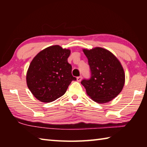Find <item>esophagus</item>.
<instances>
[{
    "mask_svg": "<svg viewBox=\"0 0 147 147\" xmlns=\"http://www.w3.org/2000/svg\"><path fill=\"white\" fill-rule=\"evenodd\" d=\"M76 79H77L78 82H81V80H82V76H80L78 77H77Z\"/></svg>",
    "mask_w": 147,
    "mask_h": 147,
    "instance_id": "obj_1",
    "label": "esophagus"
}]
</instances>
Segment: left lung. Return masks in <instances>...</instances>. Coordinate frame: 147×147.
<instances>
[{"label": "left lung", "mask_w": 147, "mask_h": 147, "mask_svg": "<svg viewBox=\"0 0 147 147\" xmlns=\"http://www.w3.org/2000/svg\"><path fill=\"white\" fill-rule=\"evenodd\" d=\"M88 59L91 76L81 83L87 95L95 102L103 104L114 99L122 91L125 74L118 59L107 50L96 47L83 49Z\"/></svg>", "instance_id": "left-lung-1"}]
</instances>
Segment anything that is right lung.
I'll use <instances>...</instances> for the list:
<instances>
[{
  "label": "right lung",
  "mask_w": 147,
  "mask_h": 147,
  "mask_svg": "<svg viewBox=\"0 0 147 147\" xmlns=\"http://www.w3.org/2000/svg\"><path fill=\"white\" fill-rule=\"evenodd\" d=\"M70 50L59 45L43 50L31 62L26 74L28 88L35 98L43 102H51L66 92L72 81L76 80L71 73L67 58Z\"/></svg>",
  "instance_id": "right-lung-1"
}]
</instances>
